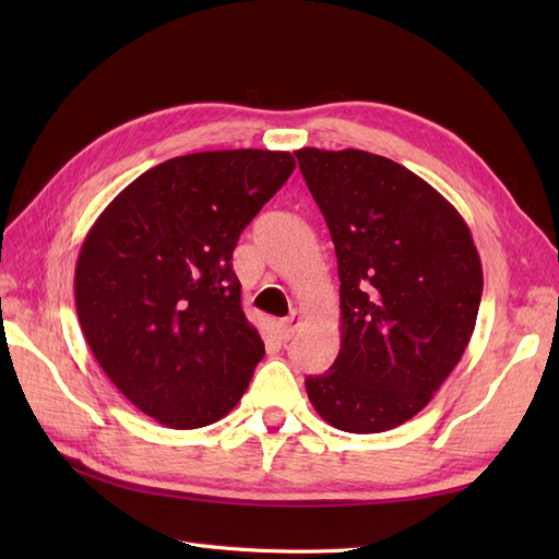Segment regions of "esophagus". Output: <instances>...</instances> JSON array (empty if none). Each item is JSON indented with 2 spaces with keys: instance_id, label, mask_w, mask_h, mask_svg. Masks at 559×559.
Wrapping results in <instances>:
<instances>
[{
  "instance_id": "34e87169",
  "label": "esophagus",
  "mask_w": 559,
  "mask_h": 559,
  "mask_svg": "<svg viewBox=\"0 0 559 559\" xmlns=\"http://www.w3.org/2000/svg\"><path fill=\"white\" fill-rule=\"evenodd\" d=\"M298 326H300V314L293 312L288 319H283V322L278 324L281 338H283V341H290L293 334H295V329H298Z\"/></svg>"
}]
</instances>
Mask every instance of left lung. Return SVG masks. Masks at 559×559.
Wrapping results in <instances>:
<instances>
[{
  "instance_id": "1",
  "label": "left lung",
  "mask_w": 559,
  "mask_h": 559,
  "mask_svg": "<svg viewBox=\"0 0 559 559\" xmlns=\"http://www.w3.org/2000/svg\"><path fill=\"white\" fill-rule=\"evenodd\" d=\"M329 225L341 281V350L305 379L322 418L370 435L411 420L466 350L483 266L459 211L403 165L346 148L295 151Z\"/></svg>"
}]
</instances>
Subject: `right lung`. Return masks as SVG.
Segmentation results:
<instances>
[{
    "mask_svg": "<svg viewBox=\"0 0 559 559\" xmlns=\"http://www.w3.org/2000/svg\"><path fill=\"white\" fill-rule=\"evenodd\" d=\"M293 170L286 151L170 158L124 187L83 240L74 276L83 336L110 382L160 425L221 420L264 358L230 259Z\"/></svg>",
    "mask_w": 559,
    "mask_h": 559,
    "instance_id": "right-lung-1",
    "label": "right lung"
}]
</instances>
